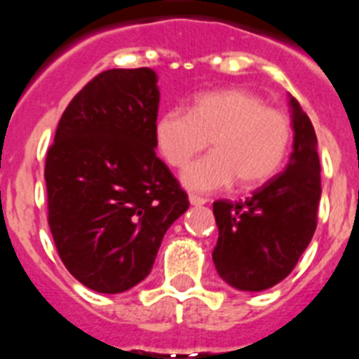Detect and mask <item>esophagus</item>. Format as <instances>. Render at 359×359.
Segmentation results:
<instances>
[{"label": "esophagus", "instance_id": "obj_1", "mask_svg": "<svg viewBox=\"0 0 359 359\" xmlns=\"http://www.w3.org/2000/svg\"><path fill=\"white\" fill-rule=\"evenodd\" d=\"M208 202V198L198 197V195H189V204L191 205H204Z\"/></svg>", "mask_w": 359, "mask_h": 359}]
</instances>
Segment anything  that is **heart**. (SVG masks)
<instances>
[{
	"instance_id": "obj_1",
	"label": "heart",
	"mask_w": 359,
	"mask_h": 359,
	"mask_svg": "<svg viewBox=\"0 0 359 359\" xmlns=\"http://www.w3.org/2000/svg\"><path fill=\"white\" fill-rule=\"evenodd\" d=\"M208 141L213 151L186 168L180 177L184 188L210 193L236 179L238 188L249 189L273 179L283 166L292 126L283 111L240 88L201 93L188 111L168 110L155 123L158 154L173 168L186 166Z\"/></svg>"
}]
</instances>
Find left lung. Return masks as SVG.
<instances>
[{
  "label": "left lung",
  "mask_w": 359,
  "mask_h": 359,
  "mask_svg": "<svg viewBox=\"0 0 359 359\" xmlns=\"http://www.w3.org/2000/svg\"><path fill=\"white\" fill-rule=\"evenodd\" d=\"M289 111L294 137L285 171L245 201L213 204L218 227L215 267L218 276L238 291H266L282 282L316 229L322 197L316 133L292 95Z\"/></svg>",
  "instance_id": "left-lung-1"
}]
</instances>
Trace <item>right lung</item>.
Wrapping results in <instances>:
<instances>
[{"label":"right lung","mask_w":359,"mask_h":359,"mask_svg":"<svg viewBox=\"0 0 359 359\" xmlns=\"http://www.w3.org/2000/svg\"><path fill=\"white\" fill-rule=\"evenodd\" d=\"M151 68L106 70L72 99L46 155L48 226L65 267L117 294L154 267L188 195L155 155L161 93Z\"/></svg>","instance_id":"obj_1"}]
</instances>
